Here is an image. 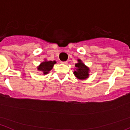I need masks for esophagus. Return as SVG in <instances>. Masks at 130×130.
Masks as SVG:
<instances>
[{"label": "esophagus", "mask_w": 130, "mask_h": 130, "mask_svg": "<svg viewBox=\"0 0 130 130\" xmlns=\"http://www.w3.org/2000/svg\"><path fill=\"white\" fill-rule=\"evenodd\" d=\"M61 63L67 65V64H68V62H67V61H61Z\"/></svg>", "instance_id": "esophagus-1"}]
</instances>
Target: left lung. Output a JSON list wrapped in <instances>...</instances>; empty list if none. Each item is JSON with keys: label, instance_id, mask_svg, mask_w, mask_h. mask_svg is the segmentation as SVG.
I'll return each instance as SVG.
<instances>
[{"label": "left lung", "instance_id": "left-lung-1", "mask_svg": "<svg viewBox=\"0 0 130 130\" xmlns=\"http://www.w3.org/2000/svg\"><path fill=\"white\" fill-rule=\"evenodd\" d=\"M77 61L78 62L75 65V68L73 71V74L78 80H86L89 77L90 68L87 67L80 58L77 59Z\"/></svg>", "mask_w": 130, "mask_h": 130}]
</instances>
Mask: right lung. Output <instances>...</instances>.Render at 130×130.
I'll list each match as a JSON object with an SVG mask.
<instances>
[{"mask_svg":"<svg viewBox=\"0 0 130 130\" xmlns=\"http://www.w3.org/2000/svg\"><path fill=\"white\" fill-rule=\"evenodd\" d=\"M56 63H57V61L55 60L48 61L45 59L44 61L40 63V65L37 67V69L38 71L42 72L43 73V75H45L52 70V69L54 67V65Z\"/></svg>","mask_w":130,"mask_h":130,"instance_id":"right-lung-1","label":"right lung"}]
</instances>
